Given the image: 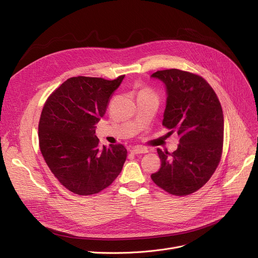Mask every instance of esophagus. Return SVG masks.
Segmentation results:
<instances>
[{
  "instance_id": "obj_1",
  "label": "esophagus",
  "mask_w": 258,
  "mask_h": 258,
  "mask_svg": "<svg viewBox=\"0 0 258 258\" xmlns=\"http://www.w3.org/2000/svg\"><path fill=\"white\" fill-rule=\"evenodd\" d=\"M131 153H132V154H135V155L146 154V153H148V150H147L146 147H144V146L137 145V146H135V147H133V148H132V150H131Z\"/></svg>"
}]
</instances>
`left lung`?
<instances>
[{"label":"left lung","instance_id":"8db88e82","mask_svg":"<svg viewBox=\"0 0 258 258\" xmlns=\"http://www.w3.org/2000/svg\"><path fill=\"white\" fill-rule=\"evenodd\" d=\"M151 77L166 89L162 123L180 137L172 154L157 150L161 167L152 180L173 196L194 194L208 182L221 161L224 115L220 100L207 81L194 73L169 69Z\"/></svg>","mask_w":258,"mask_h":258}]
</instances>
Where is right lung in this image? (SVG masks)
<instances>
[{
    "instance_id": "obj_1",
    "label": "right lung",
    "mask_w": 258,
    "mask_h": 258,
    "mask_svg": "<svg viewBox=\"0 0 258 258\" xmlns=\"http://www.w3.org/2000/svg\"><path fill=\"white\" fill-rule=\"evenodd\" d=\"M123 78L71 77L44 105L38 123L40 152L59 183L76 195L98 194L123 167L125 147L111 144L101 148L95 136V124Z\"/></svg>"
}]
</instances>
